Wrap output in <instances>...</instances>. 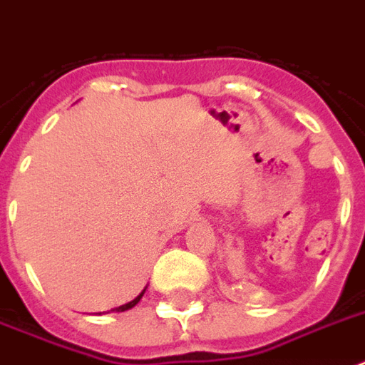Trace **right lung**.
Wrapping results in <instances>:
<instances>
[{
    "label": "right lung",
    "instance_id": "right-lung-1",
    "mask_svg": "<svg viewBox=\"0 0 365 365\" xmlns=\"http://www.w3.org/2000/svg\"><path fill=\"white\" fill-rule=\"evenodd\" d=\"M143 292H145V289H143ZM143 292H142V294H140V295H138L136 299H132V301H130V303H126V305H121V307H117V309H113V311H117V312H123V311H128V309H132V307L136 305L138 301L142 299V295H143Z\"/></svg>",
    "mask_w": 365,
    "mask_h": 365
}]
</instances>
